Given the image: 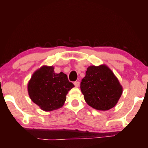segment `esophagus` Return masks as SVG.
Returning a JSON list of instances; mask_svg holds the SVG:
<instances>
[{"mask_svg": "<svg viewBox=\"0 0 148 148\" xmlns=\"http://www.w3.org/2000/svg\"><path fill=\"white\" fill-rule=\"evenodd\" d=\"M74 84H75V86L76 87H78L79 85V82H74Z\"/></svg>", "mask_w": 148, "mask_h": 148, "instance_id": "1", "label": "esophagus"}]
</instances>
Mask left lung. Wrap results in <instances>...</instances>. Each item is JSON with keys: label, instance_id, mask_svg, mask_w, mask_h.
I'll return each instance as SVG.
<instances>
[{"label": "left lung", "instance_id": "obj_1", "mask_svg": "<svg viewBox=\"0 0 148 148\" xmlns=\"http://www.w3.org/2000/svg\"><path fill=\"white\" fill-rule=\"evenodd\" d=\"M80 89L87 104L99 110L114 107L123 91L117 77L105 65L89 66L86 76L82 80Z\"/></svg>", "mask_w": 148, "mask_h": 148}]
</instances>
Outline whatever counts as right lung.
Here are the masks:
<instances>
[{
	"label": "right lung",
	"mask_w": 148,
	"mask_h": 148,
	"mask_svg": "<svg viewBox=\"0 0 148 148\" xmlns=\"http://www.w3.org/2000/svg\"><path fill=\"white\" fill-rule=\"evenodd\" d=\"M53 69L52 66H42L33 73L28 84L31 99L47 112L63 106L67 93L75 86L66 74L56 73Z\"/></svg>",
	"instance_id": "obj_1"
}]
</instances>
